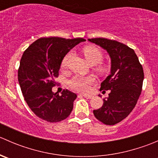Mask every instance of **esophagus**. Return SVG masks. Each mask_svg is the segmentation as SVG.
Wrapping results in <instances>:
<instances>
[{"label": "esophagus", "instance_id": "1", "mask_svg": "<svg viewBox=\"0 0 158 158\" xmlns=\"http://www.w3.org/2000/svg\"><path fill=\"white\" fill-rule=\"evenodd\" d=\"M82 96L84 97V98H87V99H90V98H92V95H83Z\"/></svg>", "mask_w": 158, "mask_h": 158}]
</instances>
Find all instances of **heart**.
I'll return each instance as SVG.
<instances>
[{"label": "heart", "instance_id": "heart-1", "mask_svg": "<svg viewBox=\"0 0 158 158\" xmlns=\"http://www.w3.org/2000/svg\"><path fill=\"white\" fill-rule=\"evenodd\" d=\"M83 53L85 60L89 64H98L102 60L103 55L100 49L93 46H88L83 49ZM71 53L69 52L66 56L63 58L62 61V66H66ZM98 70L100 73H104L106 68L103 66H98ZM94 78L92 76L82 77V76H75L70 79L69 84L70 86L76 91L80 92H88L90 90V85L94 82Z\"/></svg>", "mask_w": 158, "mask_h": 158}]
</instances>
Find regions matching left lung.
Instances as JSON below:
<instances>
[{"mask_svg": "<svg viewBox=\"0 0 158 158\" xmlns=\"http://www.w3.org/2000/svg\"><path fill=\"white\" fill-rule=\"evenodd\" d=\"M88 40L107 51L111 59L110 74L100 88L110 90V93L93 114L102 123L114 125L125 119L136 106L144 80L142 66L134 49L122 43L106 38Z\"/></svg>", "mask_w": 158, "mask_h": 158, "instance_id": "1", "label": "left lung"}]
</instances>
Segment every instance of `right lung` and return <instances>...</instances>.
<instances>
[{"mask_svg":"<svg viewBox=\"0 0 158 158\" xmlns=\"http://www.w3.org/2000/svg\"><path fill=\"white\" fill-rule=\"evenodd\" d=\"M83 38H40L23 52L18 69V81L24 100L40 118L48 122L66 119L73 109L77 95L68 89L54 93V79L65 56Z\"/></svg>","mask_w":158,"mask_h":158,"instance_id":"obj_1","label":"right lung"}]
</instances>
